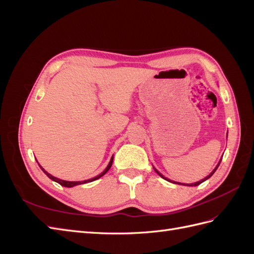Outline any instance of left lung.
<instances>
[{
  "label": "left lung",
  "mask_w": 254,
  "mask_h": 254,
  "mask_svg": "<svg viewBox=\"0 0 254 254\" xmlns=\"http://www.w3.org/2000/svg\"><path fill=\"white\" fill-rule=\"evenodd\" d=\"M220 162H221V160L219 161V163L217 164V166H216V167H215V170H214V171H213V172H212V173H211V174H210L209 176H207V177H205V178H204L203 180H201V181H198V182H196V183H191V184H188V186H189V187H196V186H199V184H200V183H202L203 181H205L206 179H209V178H210V177H211V176H212V175H213V174L215 173V171H216V170H217V167L219 166ZM155 171H156V170H155ZM156 172L158 173V175H159L160 177H162V178H163V179H165V180H167V181H170V180H168V179H166V178H165V177H163L162 175H161V174H160V173H159L158 171H156ZM175 183H177V182H175ZM178 184H181V183H178ZM182 186H187V184H182Z\"/></svg>",
  "instance_id": "left-lung-1"
}]
</instances>
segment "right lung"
<instances>
[{
    "instance_id": "obj_1",
    "label": "right lung",
    "mask_w": 254,
    "mask_h": 254,
    "mask_svg": "<svg viewBox=\"0 0 254 254\" xmlns=\"http://www.w3.org/2000/svg\"><path fill=\"white\" fill-rule=\"evenodd\" d=\"M112 162H113V159H111V161H110V163L108 164V166H107V168L106 170L101 174V175H98V176H96L95 178H92V179H89V180H86V181H76V182H71V181H64V180H60V179H58V178H55V177H53L52 175H50L48 172H45L43 168L41 167V170L44 172V174L47 175L50 179H52L53 181H55V182H57V183H59V184H61V186L63 187H65V188H72V187H75V186H79V184H83V183H88V182H92V181H94V180H96V179H98V178H101V177H103L107 172H108L109 170H110V167H111V165H112Z\"/></svg>"
}]
</instances>
